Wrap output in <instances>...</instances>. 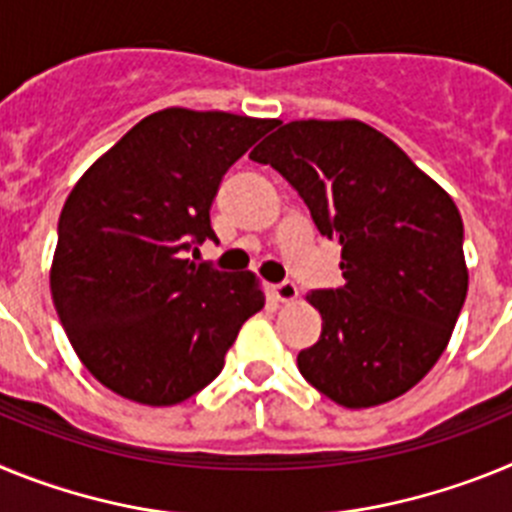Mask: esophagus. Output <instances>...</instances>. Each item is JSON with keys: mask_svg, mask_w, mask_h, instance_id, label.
Segmentation results:
<instances>
[{"mask_svg": "<svg viewBox=\"0 0 512 512\" xmlns=\"http://www.w3.org/2000/svg\"><path fill=\"white\" fill-rule=\"evenodd\" d=\"M274 297H277L282 305H289V302H295L300 297V289H297L295 282H282L274 284Z\"/></svg>", "mask_w": 512, "mask_h": 512, "instance_id": "1", "label": "esophagus"}]
</instances>
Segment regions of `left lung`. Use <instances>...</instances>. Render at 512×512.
I'll use <instances>...</instances> for the list:
<instances>
[{
	"mask_svg": "<svg viewBox=\"0 0 512 512\" xmlns=\"http://www.w3.org/2000/svg\"><path fill=\"white\" fill-rule=\"evenodd\" d=\"M251 158L274 166L341 246L346 284L307 295L323 333L297 356L302 377L351 410L413 390L467 300L464 223L449 192L361 120L287 122Z\"/></svg>",
	"mask_w": 512,
	"mask_h": 512,
	"instance_id": "1",
	"label": "left lung"
}]
</instances>
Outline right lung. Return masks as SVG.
<instances>
[{"mask_svg": "<svg viewBox=\"0 0 512 512\" xmlns=\"http://www.w3.org/2000/svg\"><path fill=\"white\" fill-rule=\"evenodd\" d=\"M277 120L166 107L94 161L58 220L51 295L81 364L125 400L169 408L212 382L264 307L253 271L187 251L215 238L225 171Z\"/></svg>", "mask_w": 512, "mask_h": 512, "instance_id": "obj_1", "label": "right lung"}]
</instances>
